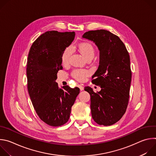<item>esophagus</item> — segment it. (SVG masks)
Returning <instances> with one entry per match:
<instances>
[{
    "label": "esophagus",
    "instance_id": "1",
    "mask_svg": "<svg viewBox=\"0 0 156 156\" xmlns=\"http://www.w3.org/2000/svg\"><path fill=\"white\" fill-rule=\"evenodd\" d=\"M78 87L80 88V91H83V90H84V87H83L81 84H78Z\"/></svg>",
    "mask_w": 156,
    "mask_h": 156
}]
</instances>
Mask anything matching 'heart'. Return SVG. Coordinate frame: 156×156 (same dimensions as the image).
<instances>
[{
	"label": "heart",
	"instance_id": "heart-1",
	"mask_svg": "<svg viewBox=\"0 0 156 156\" xmlns=\"http://www.w3.org/2000/svg\"><path fill=\"white\" fill-rule=\"evenodd\" d=\"M78 51L86 60L89 58H93L94 56V48L90 42H83L80 43L78 45ZM72 54V49L71 47H67L63 50L61 56L63 64H67L69 62ZM90 74V72L84 69L75 70L72 73V76L79 81H84Z\"/></svg>",
	"mask_w": 156,
	"mask_h": 156
}]
</instances>
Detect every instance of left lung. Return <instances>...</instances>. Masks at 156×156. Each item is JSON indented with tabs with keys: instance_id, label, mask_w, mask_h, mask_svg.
I'll return each mask as SVG.
<instances>
[{
	"instance_id": "1",
	"label": "left lung",
	"mask_w": 156,
	"mask_h": 156,
	"mask_svg": "<svg viewBox=\"0 0 156 156\" xmlns=\"http://www.w3.org/2000/svg\"><path fill=\"white\" fill-rule=\"evenodd\" d=\"M83 38L93 41L99 51V65L93 83L101 86L96 93L90 86L93 120L100 125H112L123 117L128 104L131 81L129 54L116 35L105 30L86 32Z\"/></svg>"
}]
</instances>
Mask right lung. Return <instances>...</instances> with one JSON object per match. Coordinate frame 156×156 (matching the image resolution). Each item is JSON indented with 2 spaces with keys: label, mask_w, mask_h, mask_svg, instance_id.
Returning a JSON list of instances; mask_svg holds the SVG:
<instances>
[{
  "label": "right lung",
  "mask_w": 156,
  "mask_h": 156,
  "mask_svg": "<svg viewBox=\"0 0 156 156\" xmlns=\"http://www.w3.org/2000/svg\"><path fill=\"white\" fill-rule=\"evenodd\" d=\"M75 36V32L47 31L33 43L28 54V93L39 117L52 126L68 122L72 107L80 93L77 87L66 85L59 88L55 82L58 71L63 69L62 54Z\"/></svg>",
  "instance_id": "right-lung-1"
}]
</instances>
